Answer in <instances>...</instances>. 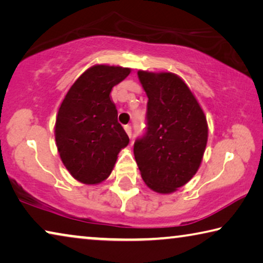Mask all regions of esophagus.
<instances>
[{"instance_id": "1", "label": "esophagus", "mask_w": 263, "mask_h": 263, "mask_svg": "<svg viewBox=\"0 0 263 263\" xmlns=\"http://www.w3.org/2000/svg\"><path fill=\"white\" fill-rule=\"evenodd\" d=\"M124 128H125V131H126L127 136L130 137V138H131V137H132V127L130 126V125H125Z\"/></svg>"}]
</instances>
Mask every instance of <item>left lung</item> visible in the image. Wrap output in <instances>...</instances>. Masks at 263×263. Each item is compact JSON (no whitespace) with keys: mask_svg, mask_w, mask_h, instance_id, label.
I'll use <instances>...</instances> for the list:
<instances>
[{"mask_svg":"<svg viewBox=\"0 0 263 263\" xmlns=\"http://www.w3.org/2000/svg\"><path fill=\"white\" fill-rule=\"evenodd\" d=\"M148 97L147 131L133 153L152 191L170 194L186 185L201 165L208 139L205 112L176 73L138 71Z\"/></svg>","mask_w":263,"mask_h":263,"instance_id":"obj_1","label":"left lung"}]
</instances>
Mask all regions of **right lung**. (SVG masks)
<instances>
[{
    "label": "right lung",
    "mask_w": 263,
    "mask_h": 263,
    "mask_svg": "<svg viewBox=\"0 0 263 263\" xmlns=\"http://www.w3.org/2000/svg\"><path fill=\"white\" fill-rule=\"evenodd\" d=\"M130 72V68L96 64L74 81L61 103L56 146L65 168L82 184L96 185L109 178L118 153L128 145L110 93Z\"/></svg>",
    "instance_id": "1"
}]
</instances>
